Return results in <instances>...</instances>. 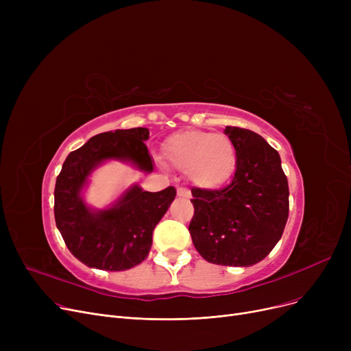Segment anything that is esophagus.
Returning <instances> with one entry per match:
<instances>
[{
	"label": "esophagus",
	"instance_id": "1",
	"mask_svg": "<svg viewBox=\"0 0 351 351\" xmlns=\"http://www.w3.org/2000/svg\"><path fill=\"white\" fill-rule=\"evenodd\" d=\"M176 192H178V196H180V197H186V199L191 197V192L186 188H178Z\"/></svg>",
	"mask_w": 351,
	"mask_h": 351
}]
</instances>
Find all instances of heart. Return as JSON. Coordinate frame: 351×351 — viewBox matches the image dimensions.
Instances as JSON below:
<instances>
[{"instance_id":"heart-1","label":"heart","mask_w":351,"mask_h":351,"mask_svg":"<svg viewBox=\"0 0 351 351\" xmlns=\"http://www.w3.org/2000/svg\"><path fill=\"white\" fill-rule=\"evenodd\" d=\"M165 163L186 172L199 189H216L226 183L236 168L233 142L220 134L185 131L173 134L163 145Z\"/></svg>"}]
</instances>
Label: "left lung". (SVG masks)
Returning a JSON list of instances; mask_svg holds the SVG:
<instances>
[{
  "label": "left lung",
  "mask_w": 351,
  "mask_h": 351,
  "mask_svg": "<svg viewBox=\"0 0 351 351\" xmlns=\"http://www.w3.org/2000/svg\"><path fill=\"white\" fill-rule=\"evenodd\" d=\"M236 149L232 183L219 191L192 188L189 232L205 261L249 267L280 241L289 217V185L279 152L253 131L226 126Z\"/></svg>",
  "instance_id": "1"
}]
</instances>
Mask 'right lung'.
Listing matches in <instances>:
<instances>
[{
	"label": "right lung",
	"instance_id": "add662e5",
	"mask_svg": "<svg viewBox=\"0 0 351 351\" xmlns=\"http://www.w3.org/2000/svg\"><path fill=\"white\" fill-rule=\"evenodd\" d=\"M147 138V128L104 132L71 152L62 165L53 192L55 223L69 252L88 267L128 270L149 254L154 229L176 196L173 186L146 192L132 185L106 209H92L81 195L90 173L106 160L125 162L151 173Z\"/></svg>",
	"mask_w": 351,
	"mask_h": 351
}]
</instances>
